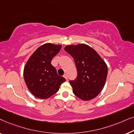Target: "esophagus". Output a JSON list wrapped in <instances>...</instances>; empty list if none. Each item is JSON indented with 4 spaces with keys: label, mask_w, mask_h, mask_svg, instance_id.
Here are the masks:
<instances>
[{
    "label": "esophagus",
    "mask_w": 134,
    "mask_h": 134,
    "mask_svg": "<svg viewBox=\"0 0 134 134\" xmlns=\"http://www.w3.org/2000/svg\"><path fill=\"white\" fill-rule=\"evenodd\" d=\"M63 77H65V78L66 79V80H68V76H67V74H64V75H63Z\"/></svg>",
    "instance_id": "obj_1"
}]
</instances>
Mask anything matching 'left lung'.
<instances>
[{
	"label": "left lung",
	"instance_id": "left-lung-1",
	"mask_svg": "<svg viewBox=\"0 0 134 134\" xmlns=\"http://www.w3.org/2000/svg\"><path fill=\"white\" fill-rule=\"evenodd\" d=\"M65 50L74 58L77 76L70 80L73 93L80 99L89 100L99 94L107 79V66L94 49L85 44L68 45Z\"/></svg>",
	"mask_w": 134,
	"mask_h": 134
}]
</instances>
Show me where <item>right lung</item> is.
<instances>
[{
	"label": "right lung",
	"mask_w": 134,
	"mask_h": 134,
	"mask_svg": "<svg viewBox=\"0 0 134 134\" xmlns=\"http://www.w3.org/2000/svg\"><path fill=\"white\" fill-rule=\"evenodd\" d=\"M62 45L46 43L41 46L27 60L24 77L29 91L36 98L46 99L56 93L66 81L58 76L51 65L52 58L59 52Z\"/></svg>",
	"instance_id": "1"
}]
</instances>
